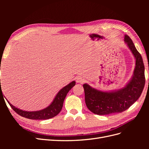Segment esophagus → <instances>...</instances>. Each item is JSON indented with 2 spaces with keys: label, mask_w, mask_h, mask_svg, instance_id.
<instances>
[{
  "label": "esophagus",
  "mask_w": 149,
  "mask_h": 149,
  "mask_svg": "<svg viewBox=\"0 0 149 149\" xmlns=\"http://www.w3.org/2000/svg\"><path fill=\"white\" fill-rule=\"evenodd\" d=\"M76 82H77V83H83L84 81V79L83 77H82V76H78L76 78Z\"/></svg>",
  "instance_id": "obj_1"
}]
</instances>
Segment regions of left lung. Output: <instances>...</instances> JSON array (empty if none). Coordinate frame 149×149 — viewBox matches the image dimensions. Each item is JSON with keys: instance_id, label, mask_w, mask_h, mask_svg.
<instances>
[{"instance_id": "1", "label": "left lung", "mask_w": 149, "mask_h": 149, "mask_svg": "<svg viewBox=\"0 0 149 149\" xmlns=\"http://www.w3.org/2000/svg\"><path fill=\"white\" fill-rule=\"evenodd\" d=\"M124 41L136 58V67L130 81L119 90L105 92L83 84L85 102L89 111L97 115H107L124 112L141 96L145 86V67L141 55L131 38L125 35Z\"/></svg>"}]
</instances>
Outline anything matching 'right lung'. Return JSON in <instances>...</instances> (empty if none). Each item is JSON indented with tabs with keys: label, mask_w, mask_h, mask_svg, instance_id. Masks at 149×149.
<instances>
[{
	"label": "right lung",
	"mask_w": 149,
	"mask_h": 149,
	"mask_svg": "<svg viewBox=\"0 0 149 149\" xmlns=\"http://www.w3.org/2000/svg\"><path fill=\"white\" fill-rule=\"evenodd\" d=\"M76 82L74 81H72L70 84L66 85L64 88H63L56 94L51 104L42 110L31 112L23 111L18 109V108L15 107V106H13L7 100V101L13 111H15L18 114H19L22 117H24L25 118L35 120L48 119L53 118V117L56 116L60 113V112L61 111L63 107V104L64 100L68 93L70 90L74 86ZM0 91H2L1 88L0 89Z\"/></svg>",
	"instance_id": "obj_1"
}]
</instances>
